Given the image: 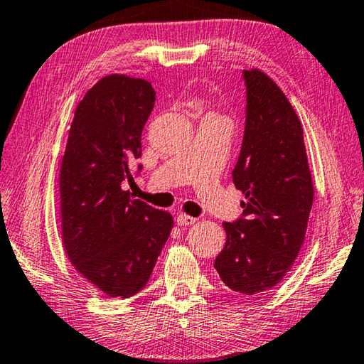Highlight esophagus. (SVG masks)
Segmentation results:
<instances>
[{"instance_id": "esophagus-1", "label": "esophagus", "mask_w": 364, "mask_h": 364, "mask_svg": "<svg viewBox=\"0 0 364 364\" xmlns=\"http://www.w3.org/2000/svg\"><path fill=\"white\" fill-rule=\"evenodd\" d=\"M195 218H190V215H186V214H178L177 215V224L181 225V227H188V225H192V224H195Z\"/></svg>"}]
</instances>
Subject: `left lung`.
I'll return each instance as SVG.
<instances>
[{"label": "left lung", "mask_w": 364, "mask_h": 364, "mask_svg": "<svg viewBox=\"0 0 364 364\" xmlns=\"http://www.w3.org/2000/svg\"><path fill=\"white\" fill-rule=\"evenodd\" d=\"M246 121L232 172L245 193L243 214L224 222L227 241L214 269L232 291L262 294L291 270L301 251L314 203L302 124L277 82L243 70Z\"/></svg>", "instance_id": "obj_1"}]
</instances>
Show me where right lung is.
Instances as JSON below:
<instances>
[{
	"mask_svg": "<svg viewBox=\"0 0 364 364\" xmlns=\"http://www.w3.org/2000/svg\"><path fill=\"white\" fill-rule=\"evenodd\" d=\"M155 99L145 80L102 78L76 107L62 158L63 246L75 269L110 297L144 288L172 228L169 213L123 190L124 181H134L131 166L142 155Z\"/></svg>",
	"mask_w": 364,
	"mask_h": 364,
	"instance_id": "add662e5",
	"label": "right lung"
}]
</instances>
